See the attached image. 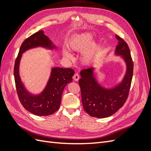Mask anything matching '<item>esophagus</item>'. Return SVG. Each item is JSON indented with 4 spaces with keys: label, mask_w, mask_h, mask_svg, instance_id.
Wrapping results in <instances>:
<instances>
[{
    "label": "esophagus",
    "mask_w": 151,
    "mask_h": 151,
    "mask_svg": "<svg viewBox=\"0 0 151 151\" xmlns=\"http://www.w3.org/2000/svg\"><path fill=\"white\" fill-rule=\"evenodd\" d=\"M79 78H80V76L78 73H75V74L74 75V76H73V79H74V80L75 81H79Z\"/></svg>",
    "instance_id": "obj_1"
}]
</instances>
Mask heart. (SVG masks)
<instances>
[{"instance_id":"heart-1","label":"heart","mask_w":151,"mask_h":151,"mask_svg":"<svg viewBox=\"0 0 151 151\" xmlns=\"http://www.w3.org/2000/svg\"><path fill=\"white\" fill-rule=\"evenodd\" d=\"M94 35L91 33H84L76 36L68 43V47L73 52H79L84 50L92 42ZM101 48V45L98 42H94L87 48L82 56V61L85 64L91 63L96 57ZM63 55L65 58L72 59V55L67 50L63 51Z\"/></svg>"}]
</instances>
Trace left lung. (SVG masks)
Masks as SVG:
<instances>
[{
  "label": "left lung",
  "mask_w": 151,
  "mask_h": 151,
  "mask_svg": "<svg viewBox=\"0 0 151 151\" xmlns=\"http://www.w3.org/2000/svg\"><path fill=\"white\" fill-rule=\"evenodd\" d=\"M118 41L115 53L121 55L127 64V72L122 83L111 89L103 88L96 81L93 68L81 71L79 81L82 103L84 110L91 116L106 118L122 108L129 96L133 76L134 63L130 49L125 40L116 35Z\"/></svg>",
  "instance_id": "left-lung-1"
}]
</instances>
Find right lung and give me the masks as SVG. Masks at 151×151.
I'll list each match as a JSON object with an SVG mask.
<instances>
[{
  "mask_svg": "<svg viewBox=\"0 0 151 151\" xmlns=\"http://www.w3.org/2000/svg\"><path fill=\"white\" fill-rule=\"evenodd\" d=\"M36 47L55 48L42 30L31 35L24 41L20 47L15 61L14 76L18 98L23 107L34 115L47 116L52 115L59 109L63 89L68 83L72 82L75 72L70 68H53L48 83L42 93L38 96L30 94L21 81L19 65L22 53L27 50Z\"/></svg>",
  "mask_w": 151,
  "mask_h": 151,
  "instance_id": "add662e5",
  "label": "right lung"
}]
</instances>
